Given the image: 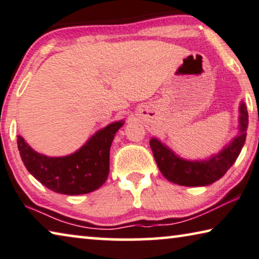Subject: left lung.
<instances>
[{
  "mask_svg": "<svg viewBox=\"0 0 259 259\" xmlns=\"http://www.w3.org/2000/svg\"><path fill=\"white\" fill-rule=\"evenodd\" d=\"M248 110L243 102L240 105V135L220 153L205 161H189L178 157L172 150L153 138L149 141L157 166L166 180L183 186H206L219 181L234 164L240 155L246 137Z\"/></svg>",
  "mask_w": 259,
  "mask_h": 259,
  "instance_id": "left-lung-1",
  "label": "left lung"
}]
</instances>
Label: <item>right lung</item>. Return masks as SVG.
I'll return each mask as SVG.
<instances>
[{"instance_id":"1","label":"right lung","mask_w":259,"mask_h":259,"mask_svg":"<svg viewBox=\"0 0 259 259\" xmlns=\"http://www.w3.org/2000/svg\"><path fill=\"white\" fill-rule=\"evenodd\" d=\"M124 121H116L95 133L77 152L62 157L39 154L17 137L18 150L27 171L57 193L76 196L97 190L109 176L110 148Z\"/></svg>"}]
</instances>
